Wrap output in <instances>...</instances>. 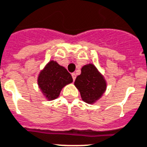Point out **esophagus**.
<instances>
[{"instance_id": "1", "label": "esophagus", "mask_w": 147, "mask_h": 147, "mask_svg": "<svg viewBox=\"0 0 147 147\" xmlns=\"http://www.w3.org/2000/svg\"><path fill=\"white\" fill-rule=\"evenodd\" d=\"M76 77H77L76 74H75V73H73V74H72V78H73V80H74V81L75 79H76Z\"/></svg>"}]
</instances>
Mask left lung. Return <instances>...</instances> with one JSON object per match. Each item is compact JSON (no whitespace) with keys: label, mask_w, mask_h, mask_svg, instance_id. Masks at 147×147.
<instances>
[{"label":"left lung","mask_w":147,"mask_h":147,"mask_svg":"<svg viewBox=\"0 0 147 147\" xmlns=\"http://www.w3.org/2000/svg\"><path fill=\"white\" fill-rule=\"evenodd\" d=\"M74 85L80 91L83 101L88 104H94L101 98L107 88L103 75L92 63L81 68V74L76 78Z\"/></svg>","instance_id":"obj_1"}]
</instances>
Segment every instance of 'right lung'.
<instances>
[{
    "label": "right lung",
    "instance_id": "right-lung-1",
    "mask_svg": "<svg viewBox=\"0 0 147 147\" xmlns=\"http://www.w3.org/2000/svg\"><path fill=\"white\" fill-rule=\"evenodd\" d=\"M72 82V76L67 69L54 60L49 62L38 77V88L49 101L57 98L63 88Z\"/></svg>",
    "mask_w": 147,
    "mask_h": 147
}]
</instances>
